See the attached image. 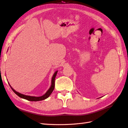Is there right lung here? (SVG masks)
I'll list each match as a JSON object with an SVG mask.
<instances>
[{
	"label": "right lung",
	"mask_w": 128,
	"mask_h": 128,
	"mask_svg": "<svg viewBox=\"0 0 128 128\" xmlns=\"http://www.w3.org/2000/svg\"><path fill=\"white\" fill-rule=\"evenodd\" d=\"M57 72L58 71H56V72H54L52 78V81H51V86L50 88H49V89L47 91V92L44 94V95L41 96H39V97H36V96H29V95H24L22 94H21V93H20L19 92H16L14 89L11 86V85L10 84V87L11 88L12 90L18 96H19L20 98H22L24 99H25L28 100V101H42V100H45L47 98H48L49 96H50V95L52 94V92H53V90L54 89L55 87V78H56V76L57 74Z\"/></svg>",
	"instance_id": "obj_1"
}]
</instances>
